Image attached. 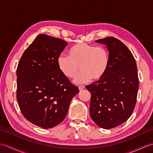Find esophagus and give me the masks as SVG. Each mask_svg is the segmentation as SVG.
I'll return each instance as SVG.
<instances>
[{
    "label": "esophagus",
    "mask_w": 153,
    "mask_h": 153,
    "mask_svg": "<svg viewBox=\"0 0 153 153\" xmlns=\"http://www.w3.org/2000/svg\"><path fill=\"white\" fill-rule=\"evenodd\" d=\"M78 88H79V91H82L83 89H84V88H85V87L84 86H79V87H78Z\"/></svg>",
    "instance_id": "34e87169"
}]
</instances>
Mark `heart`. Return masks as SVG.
<instances>
[{"instance_id": "1", "label": "heart", "mask_w": 153, "mask_h": 153, "mask_svg": "<svg viewBox=\"0 0 153 153\" xmlns=\"http://www.w3.org/2000/svg\"><path fill=\"white\" fill-rule=\"evenodd\" d=\"M70 55L61 54L57 59L60 72L68 78H72L81 72L74 79V82L83 84L101 79L107 72L109 65V54L106 49L96 47L87 43L74 45L70 50Z\"/></svg>"}]
</instances>
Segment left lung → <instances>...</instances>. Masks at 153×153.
<instances>
[{
    "label": "left lung",
    "instance_id": "left-lung-1",
    "mask_svg": "<svg viewBox=\"0 0 153 153\" xmlns=\"http://www.w3.org/2000/svg\"><path fill=\"white\" fill-rule=\"evenodd\" d=\"M109 52V65L101 79L86 87L91 94L90 115L98 126L110 129L124 123L136 106L139 79L132 53L118 39L107 37L95 41Z\"/></svg>",
    "mask_w": 153,
    "mask_h": 153
}]
</instances>
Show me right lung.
<instances>
[{
  "instance_id": "obj_1",
  "label": "right lung",
  "mask_w": 153,
  "mask_h": 153,
  "mask_svg": "<svg viewBox=\"0 0 153 153\" xmlns=\"http://www.w3.org/2000/svg\"><path fill=\"white\" fill-rule=\"evenodd\" d=\"M66 45L62 39L39 34L17 68L16 97L21 111L28 121L43 128L65 119L71 100L79 92L58 67L57 59Z\"/></svg>"
}]
</instances>
